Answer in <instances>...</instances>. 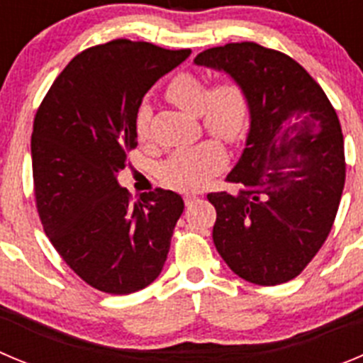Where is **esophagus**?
I'll return each mask as SVG.
<instances>
[{
    "label": "esophagus",
    "instance_id": "obj_1",
    "mask_svg": "<svg viewBox=\"0 0 363 363\" xmlns=\"http://www.w3.org/2000/svg\"><path fill=\"white\" fill-rule=\"evenodd\" d=\"M195 201H197V197H195V195H186V197H184V204H186V206L194 204Z\"/></svg>",
    "mask_w": 363,
    "mask_h": 363
}]
</instances>
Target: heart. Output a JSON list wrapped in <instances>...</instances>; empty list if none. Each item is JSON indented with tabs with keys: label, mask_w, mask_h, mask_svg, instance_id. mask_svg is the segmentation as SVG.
Segmentation results:
<instances>
[{
	"label": "heart",
	"mask_w": 363,
	"mask_h": 363,
	"mask_svg": "<svg viewBox=\"0 0 363 363\" xmlns=\"http://www.w3.org/2000/svg\"><path fill=\"white\" fill-rule=\"evenodd\" d=\"M166 99L184 112L199 116L202 126L222 141L237 145L250 125V104L246 92L235 79H222L210 86V81L197 74H179L166 86ZM150 113L139 110L135 135L139 141L148 137ZM226 162V152L217 141H204L194 148L175 152L161 166L166 186L181 191H195Z\"/></svg>",
	"instance_id": "b5f03b06"
}]
</instances>
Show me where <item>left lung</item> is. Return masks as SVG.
<instances>
[{"label": "left lung", "instance_id": "obj_1", "mask_svg": "<svg viewBox=\"0 0 363 363\" xmlns=\"http://www.w3.org/2000/svg\"><path fill=\"white\" fill-rule=\"evenodd\" d=\"M195 65L226 72L250 104L246 148L226 177L238 189L208 194L215 247L247 282L293 280L325 242L344 191L338 116L306 68L279 50L228 43Z\"/></svg>", "mask_w": 363, "mask_h": 363}]
</instances>
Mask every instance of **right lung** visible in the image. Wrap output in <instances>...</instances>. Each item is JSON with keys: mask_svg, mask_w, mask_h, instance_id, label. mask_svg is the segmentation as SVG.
Listing matches in <instances>:
<instances>
[{"mask_svg": "<svg viewBox=\"0 0 363 363\" xmlns=\"http://www.w3.org/2000/svg\"><path fill=\"white\" fill-rule=\"evenodd\" d=\"M191 54L113 39L77 54L39 104L32 132L38 213L52 246L88 286L130 295L162 271L181 195L130 201L117 174L137 146L135 117L155 81Z\"/></svg>", "mask_w": 363, "mask_h": 363, "instance_id": "obj_1", "label": "right lung"}]
</instances>
